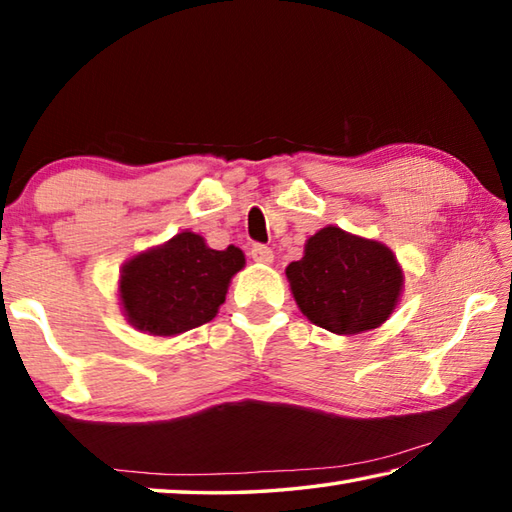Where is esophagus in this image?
<instances>
[{
	"label": "esophagus",
	"mask_w": 512,
	"mask_h": 512,
	"mask_svg": "<svg viewBox=\"0 0 512 512\" xmlns=\"http://www.w3.org/2000/svg\"><path fill=\"white\" fill-rule=\"evenodd\" d=\"M250 257H253L255 262H259V264H271L273 262V250L268 246L257 244V246L250 248Z\"/></svg>",
	"instance_id": "esophagus-1"
}]
</instances>
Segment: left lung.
Instances as JSON below:
<instances>
[{
  "mask_svg": "<svg viewBox=\"0 0 512 512\" xmlns=\"http://www.w3.org/2000/svg\"><path fill=\"white\" fill-rule=\"evenodd\" d=\"M293 300L311 323L352 336L384 325L400 302L404 271L391 248L327 225L287 266Z\"/></svg>",
  "mask_w": 512,
  "mask_h": 512,
  "instance_id": "left-lung-1",
  "label": "left lung"
}]
</instances>
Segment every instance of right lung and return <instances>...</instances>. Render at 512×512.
<instances>
[{"instance_id": "right-lung-1", "label": "right lung", "mask_w": 512, "mask_h": 512, "mask_svg": "<svg viewBox=\"0 0 512 512\" xmlns=\"http://www.w3.org/2000/svg\"><path fill=\"white\" fill-rule=\"evenodd\" d=\"M244 266L241 248L214 250L201 235L183 230L121 266V311L142 334L167 339L189 332L219 314L232 277Z\"/></svg>"}]
</instances>
